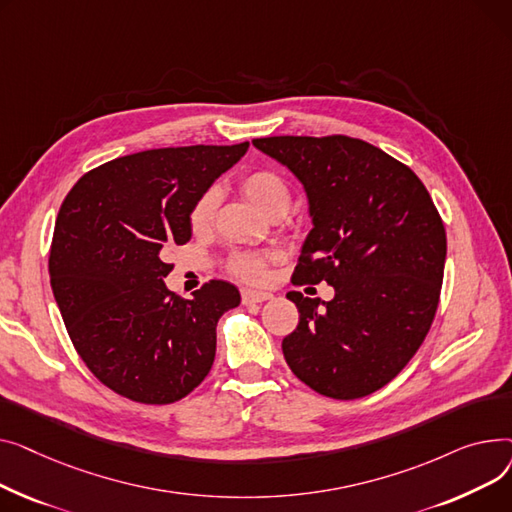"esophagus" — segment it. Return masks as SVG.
<instances>
[{"label": "esophagus", "mask_w": 512, "mask_h": 512, "mask_svg": "<svg viewBox=\"0 0 512 512\" xmlns=\"http://www.w3.org/2000/svg\"><path fill=\"white\" fill-rule=\"evenodd\" d=\"M270 297H273V293H270V291H256V289H244L242 291L244 304H262Z\"/></svg>", "instance_id": "34e87169"}]
</instances>
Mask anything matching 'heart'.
I'll list each match as a JSON object with an SVG mask.
<instances>
[{
	"instance_id": "heart-1",
	"label": "heart",
	"mask_w": 512,
	"mask_h": 512,
	"mask_svg": "<svg viewBox=\"0 0 512 512\" xmlns=\"http://www.w3.org/2000/svg\"><path fill=\"white\" fill-rule=\"evenodd\" d=\"M242 192L246 198L260 210L262 215H283L289 202H291V190L285 179L270 171V169H258L248 173L242 179ZM219 202V190L210 188L206 190L194 204L190 213V227L194 233L206 231L213 225L215 208ZM273 252L266 254H237L231 258V270L250 283H260L266 279V262L273 258Z\"/></svg>"
}]
</instances>
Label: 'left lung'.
Segmentation results:
<instances>
[{"label": "left lung", "instance_id": "1", "mask_svg": "<svg viewBox=\"0 0 512 512\" xmlns=\"http://www.w3.org/2000/svg\"><path fill=\"white\" fill-rule=\"evenodd\" d=\"M304 186L312 231L293 283L333 285L330 302L289 291L299 324L283 339L291 372L330 399L393 380L424 343L444 275L446 233L419 177L347 136L252 142Z\"/></svg>", "mask_w": 512, "mask_h": 512}]
</instances>
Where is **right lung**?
<instances>
[{"mask_svg": "<svg viewBox=\"0 0 512 512\" xmlns=\"http://www.w3.org/2000/svg\"><path fill=\"white\" fill-rule=\"evenodd\" d=\"M233 146L142 150L82 175L53 229L49 277L68 335L117 395L146 405L184 399L213 368L217 322L235 285L173 295L165 250L190 242L196 200L246 155Z\"/></svg>", "mask_w": 512, "mask_h": 512, "instance_id": "1", "label": "right lung"}]
</instances>
